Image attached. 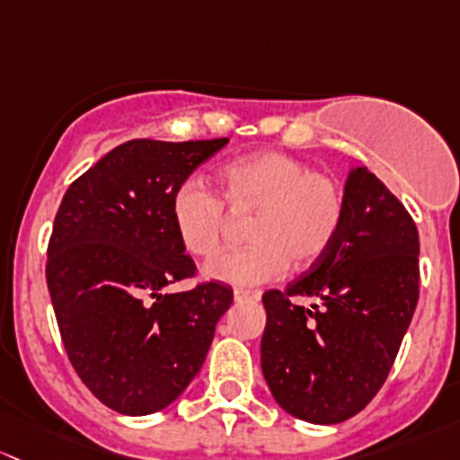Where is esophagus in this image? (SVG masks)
I'll use <instances>...</instances> for the list:
<instances>
[{
	"instance_id": "1",
	"label": "esophagus",
	"mask_w": 460,
	"mask_h": 460,
	"mask_svg": "<svg viewBox=\"0 0 460 460\" xmlns=\"http://www.w3.org/2000/svg\"><path fill=\"white\" fill-rule=\"evenodd\" d=\"M261 299V292L259 290H234V301H259Z\"/></svg>"
}]
</instances>
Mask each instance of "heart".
Here are the masks:
<instances>
[{"label":"heart","mask_w":460,"mask_h":460,"mask_svg":"<svg viewBox=\"0 0 460 460\" xmlns=\"http://www.w3.org/2000/svg\"><path fill=\"white\" fill-rule=\"evenodd\" d=\"M219 192L199 179L179 183L170 219L183 248L212 259L224 243L228 212L252 215L250 245L208 265V277L239 288L261 286L286 272L288 261L307 268L328 254L345 221V190L332 174L288 153H257L230 161L219 172Z\"/></svg>","instance_id":"heart-1"}]
</instances>
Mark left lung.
Listing matches in <instances>:
<instances>
[{"instance_id":"1","label":"left lung","mask_w":460,"mask_h":460,"mask_svg":"<svg viewBox=\"0 0 460 460\" xmlns=\"http://www.w3.org/2000/svg\"><path fill=\"white\" fill-rule=\"evenodd\" d=\"M343 228L321 261L263 295L261 370L277 403L332 425L376 396L419 301V230L366 165L345 183ZM310 296L319 304L294 303Z\"/></svg>"}]
</instances>
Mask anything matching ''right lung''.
<instances>
[{
  "instance_id": "1",
  "label": "right lung",
  "mask_w": 460,
  "mask_h": 460,
  "mask_svg": "<svg viewBox=\"0 0 460 460\" xmlns=\"http://www.w3.org/2000/svg\"><path fill=\"white\" fill-rule=\"evenodd\" d=\"M226 144L126 141L70 183L55 215L46 283L61 341L84 385L121 414H153L186 390L232 303L219 281L161 295L197 274L170 197Z\"/></svg>"
}]
</instances>
